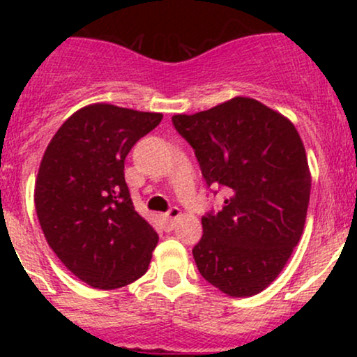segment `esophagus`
I'll return each instance as SVG.
<instances>
[{
    "instance_id": "1",
    "label": "esophagus",
    "mask_w": 357,
    "mask_h": 357,
    "mask_svg": "<svg viewBox=\"0 0 357 357\" xmlns=\"http://www.w3.org/2000/svg\"><path fill=\"white\" fill-rule=\"evenodd\" d=\"M179 216H181V210H179V208L173 206V208H171L169 211H167V213H165V215H162V220H165V223H166V225H169V227H171V225H173L174 221L179 218Z\"/></svg>"
}]
</instances>
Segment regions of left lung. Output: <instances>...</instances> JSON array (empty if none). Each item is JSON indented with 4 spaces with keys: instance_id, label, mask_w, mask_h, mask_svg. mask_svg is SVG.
Masks as SVG:
<instances>
[{
    "instance_id": "left-lung-1",
    "label": "left lung",
    "mask_w": 357,
    "mask_h": 357,
    "mask_svg": "<svg viewBox=\"0 0 357 357\" xmlns=\"http://www.w3.org/2000/svg\"><path fill=\"white\" fill-rule=\"evenodd\" d=\"M208 186H225L218 213L203 216L192 248L204 280L230 297H252L278 277L304 231L310 171L296 126L250 97L176 114Z\"/></svg>"
}]
</instances>
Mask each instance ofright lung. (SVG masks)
<instances>
[{
	"instance_id": "1",
	"label": "right lung",
	"mask_w": 357,
	"mask_h": 357,
	"mask_svg": "<svg viewBox=\"0 0 357 357\" xmlns=\"http://www.w3.org/2000/svg\"><path fill=\"white\" fill-rule=\"evenodd\" d=\"M162 114L85 105L47 146L35 181V210L45 238L77 278L119 289L147 272L158 233L134 210L126 155L159 126Z\"/></svg>"
}]
</instances>
